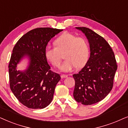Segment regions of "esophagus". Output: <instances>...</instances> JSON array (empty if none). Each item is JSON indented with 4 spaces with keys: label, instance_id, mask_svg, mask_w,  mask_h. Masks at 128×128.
<instances>
[{
    "label": "esophagus",
    "instance_id": "obj_1",
    "mask_svg": "<svg viewBox=\"0 0 128 128\" xmlns=\"http://www.w3.org/2000/svg\"><path fill=\"white\" fill-rule=\"evenodd\" d=\"M61 77L62 78H67L68 77V76L67 75H66V74H61Z\"/></svg>",
    "mask_w": 128,
    "mask_h": 128
}]
</instances>
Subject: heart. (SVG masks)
Wrapping results in <instances>:
<instances>
[{"instance_id":"obj_1","label":"heart","mask_w":128,"mask_h":128,"mask_svg":"<svg viewBox=\"0 0 128 128\" xmlns=\"http://www.w3.org/2000/svg\"><path fill=\"white\" fill-rule=\"evenodd\" d=\"M56 47L47 46L44 50L46 59L54 67L60 68L62 61V55L66 59L61 66V70L70 72L76 66L83 67L87 62L90 54L88 42L84 37L65 33L56 39Z\"/></svg>"}]
</instances>
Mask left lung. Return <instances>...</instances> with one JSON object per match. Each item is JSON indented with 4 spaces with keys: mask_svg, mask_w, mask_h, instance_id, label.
Wrapping results in <instances>:
<instances>
[{
    "mask_svg": "<svg viewBox=\"0 0 128 128\" xmlns=\"http://www.w3.org/2000/svg\"><path fill=\"white\" fill-rule=\"evenodd\" d=\"M76 28L86 36L91 53L84 67L72 76L76 82L73 95L78 102L92 105L104 99L112 90L116 61L112 48L102 37L87 27Z\"/></svg>",
    "mask_w": 128,
    "mask_h": 128,
    "instance_id": "left-lung-1",
    "label": "left lung"
}]
</instances>
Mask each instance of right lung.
<instances>
[{"label":"right lung","mask_w":128,"mask_h":128,"mask_svg":"<svg viewBox=\"0 0 128 128\" xmlns=\"http://www.w3.org/2000/svg\"><path fill=\"white\" fill-rule=\"evenodd\" d=\"M62 30L40 27L23 35L15 44L8 64L10 88L20 103L31 109H42L52 102L56 85L61 79L50 70L44 55L49 41ZM24 56L30 57L26 70L16 65Z\"/></svg>","instance_id":"1"}]
</instances>
